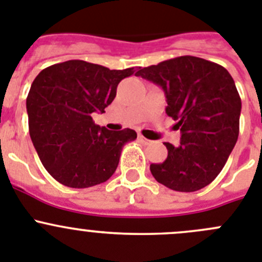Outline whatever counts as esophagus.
<instances>
[{
  "instance_id": "34e87169",
  "label": "esophagus",
  "mask_w": 262,
  "mask_h": 262,
  "mask_svg": "<svg viewBox=\"0 0 262 262\" xmlns=\"http://www.w3.org/2000/svg\"><path fill=\"white\" fill-rule=\"evenodd\" d=\"M138 141H140L141 143H143V145H150V143H151V141L147 140V138H145L143 136H138Z\"/></svg>"
}]
</instances>
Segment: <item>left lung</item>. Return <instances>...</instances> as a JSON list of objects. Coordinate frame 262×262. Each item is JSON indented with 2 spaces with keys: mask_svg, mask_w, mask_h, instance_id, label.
<instances>
[{
  "mask_svg": "<svg viewBox=\"0 0 262 262\" xmlns=\"http://www.w3.org/2000/svg\"><path fill=\"white\" fill-rule=\"evenodd\" d=\"M138 77L159 84L166 114L180 129V146L164 142L168 155L150 166L158 183L178 192H195L222 171L239 137L242 100L223 67L194 56H180L143 68Z\"/></svg>",
  "mask_w": 262,
  "mask_h": 262,
  "instance_id": "8db88e82",
  "label": "left lung"
}]
</instances>
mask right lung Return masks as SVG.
Returning <instances> with one entry per match:
<instances>
[{"mask_svg":"<svg viewBox=\"0 0 262 262\" xmlns=\"http://www.w3.org/2000/svg\"><path fill=\"white\" fill-rule=\"evenodd\" d=\"M134 72L69 60L46 68L34 79L26 100L28 130L44 168L58 183L89 188L114 175L122 147L137 133L100 128L93 114H104L117 84Z\"/></svg>","mask_w":262,"mask_h":262,"instance_id":"obj_1","label":"right lung"}]
</instances>
